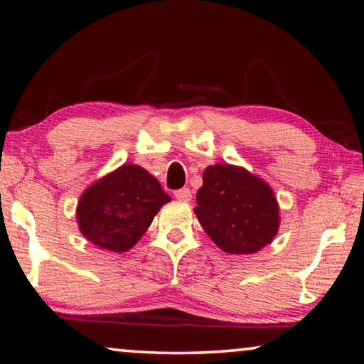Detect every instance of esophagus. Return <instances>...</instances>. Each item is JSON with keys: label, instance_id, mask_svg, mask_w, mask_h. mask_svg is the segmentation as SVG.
I'll return each instance as SVG.
<instances>
[{"label": "esophagus", "instance_id": "obj_1", "mask_svg": "<svg viewBox=\"0 0 364 364\" xmlns=\"http://www.w3.org/2000/svg\"><path fill=\"white\" fill-rule=\"evenodd\" d=\"M175 197L181 202H188L191 200V197H193V193H191L189 188H183V189L175 191Z\"/></svg>", "mask_w": 364, "mask_h": 364}]
</instances>
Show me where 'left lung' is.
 Listing matches in <instances>:
<instances>
[{
  "instance_id": "obj_1",
  "label": "left lung",
  "mask_w": 364,
  "mask_h": 364,
  "mask_svg": "<svg viewBox=\"0 0 364 364\" xmlns=\"http://www.w3.org/2000/svg\"><path fill=\"white\" fill-rule=\"evenodd\" d=\"M194 213L218 247L232 255L255 254L273 241L279 205L262 178L230 164H215L202 175Z\"/></svg>"
}]
</instances>
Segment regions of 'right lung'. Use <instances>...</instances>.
<instances>
[{
    "mask_svg": "<svg viewBox=\"0 0 364 364\" xmlns=\"http://www.w3.org/2000/svg\"><path fill=\"white\" fill-rule=\"evenodd\" d=\"M171 200L151 173L125 164L91 184L80 197L77 223L90 242L127 252L151 226L160 207Z\"/></svg>",
    "mask_w": 364,
    "mask_h": 364,
    "instance_id": "1",
    "label": "right lung"
}]
</instances>
